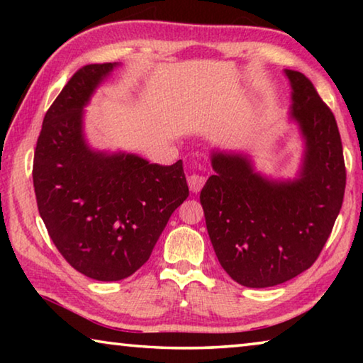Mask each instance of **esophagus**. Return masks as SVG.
Segmentation results:
<instances>
[{
	"instance_id": "34e87169",
	"label": "esophagus",
	"mask_w": 363,
	"mask_h": 363,
	"mask_svg": "<svg viewBox=\"0 0 363 363\" xmlns=\"http://www.w3.org/2000/svg\"><path fill=\"white\" fill-rule=\"evenodd\" d=\"M205 181H206V177H205V176L196 174V173L190 174V176L187 177L189 187H190V190H192V192H195V194H196V192H200L201 187L205 186Z\"/></svg>"
}]
</instances>
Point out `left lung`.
<instances>
[{
	"label": "left lung",
	"instance_id": "8db88e82",
	"mask_svg": "<svg viewBox=\"0 0 363 363\" xmlns=\"http://www.w3.org/2000/svg\"><path fill=\"white\" fill-rule=\"evenodd\" d=\"M293 118L306 139L298 179L267 181L242 155L214 153L200 192L206 229L223 269L243 286L280 285L309 269L340 214L346 167L335 115L309 78L286 70Z\"/></svg>",
	"mask_w": 363,
	"mask_h": 363
}]
</instances>
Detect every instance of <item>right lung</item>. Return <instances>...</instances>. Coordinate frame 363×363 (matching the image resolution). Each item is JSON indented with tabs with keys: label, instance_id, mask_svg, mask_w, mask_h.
I'll list each match as a JSON object with an SVG mask.
<instances>
[{
	"label": "right lung",
	"instance_id": "obj_1",
	"mask_svg": "<svg viewBox=\"0 0 363 363\" xmlns=\"http://www.w3.org/2000/svg\"><path fill=\"white\" fill-rule=\"evenodd\" d=\"M115 65L89 64L73 73L43 120L32 173L52 243L73 269L101 281L123 280L145 264L189 196L181 160L160 167L86 145L83 106Z\"/></svg>",
	"mask_w": 363,
	"mask_h": 363
}]
</instances>
